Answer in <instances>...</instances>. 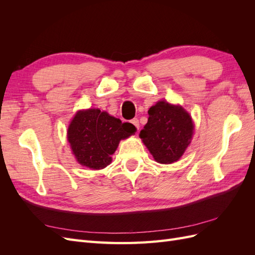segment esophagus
I'll use <instances>...</instances> for the list:
<instances>
[{
	"label": "esophagus",
	"mask_w": 255,
	"mask_h": 255,
	"mask_svg": "<svg viewBox=\"0 0 255 255\" xmlns=\"http://www.w3.org/2000/svg\"><path fill=\"white\" fill-rule=\"evenodd\" d=\"M130 123L136 128H139V121H138L137 118H134L133 120H130Z\"/></svg>",
	"instance_id": "34e87169"
}]
</instances>
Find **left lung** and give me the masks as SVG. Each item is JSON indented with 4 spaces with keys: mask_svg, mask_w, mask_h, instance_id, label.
Masks as SVG:
<instances>
[{
    "mask_svg": "<svg viewBox=\"0 0 255 255\" xmlns=\"http://www.w3.org/2000/svg\"><path fill=\"white\" fill-rule=\"evenodd\" d=\"M149 118L139 137L160 164L179 160L190 143L194 123L180 105L158 101L148 111Z\"/></svg>",
    "mask_w": 255,
    "mask_h": 255,
    "instance_id": "1",
    "label": "left lung"
}]
</instances>
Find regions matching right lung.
<instances>
[{
    "label": "right lung",
    "instance_id": "1",
    "mask_svg": "<svg viewBox=\"0 0 255 255\" xmlns=\"http://www.w3.org/2000/svg\"><path fill=\"white\" fill-rule=\"evenodd\" d=\"M135 132L132 123H122L106 112L89 109L76 113L67 137L78 163L98 170L112 163L120 140Z\"/></svg>",
    "mask_w": 255,
    "mask_h": 255
}]
</instances>
